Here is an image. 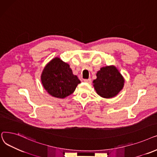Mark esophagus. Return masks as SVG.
I'll return each mask as SVG.
<instances>
[{
	"mask_svg": "<svg viewBox=\"0 0 157 157\" xmlns=\"http://www.w3.org/2000/svg\"><path fill=\"white\" fill-rule=\"evenodd\" d=\"M84 82L90 84V83H91V78H89V79H84Z\"/></svg>",
	"mask_w": 157,
	"mask_h": 157,
	"instance_id": "34e87169",
	"label": "esophagus"
}]
</instances>
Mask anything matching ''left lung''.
<instances>
[{
	"label": "left lung",
	"instance_id": "8db88e82",
	"mask_svg": "<svg viewBox=\"0 0 157 157\" xmlns=\"http://www.w3.org/2000/svg\"><path fill=\"white\" fill-rule=\"evenodd\" d=\"M93 86L98 95L105 98L116 96L124 86V80L114 66L103 67L96 73Z\"/></svg>",
	"mask_w": 157,
	"mask_h": 157
}]
</instances>
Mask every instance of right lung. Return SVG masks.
<instances>
[{"label": "right lung", "instance_id": "right-lung-1", "mask_svg": "<svg viewBox=\"0 0 157 157\" xmlns=\"http://www.w3.org/2000/svg\"><path fill=\"white\" fill-rule=\"evenodd\" d=\"M41 80L44 89L52 96L64 98L72 94L80 83L74 75L70 65L56 57L44 67Z\"/></svg>", "mask_w": 157, "mask_h": 157}]
</instances>
